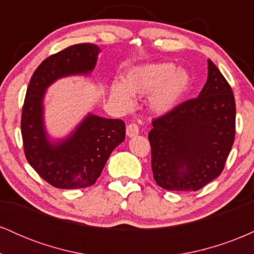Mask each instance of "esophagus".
<instances>
[{"label": "esophagus", "instance_id": "1", "mask_svg": "<svg viewBox=\"0 0 254 254\" xmlns=\"http://www.w3.org/2000/svg\"><path fill=\"white\" fill-rule=\"evenodd\" d=\"M139 133V129L136 124H129L127 127V137H135Z\"/></svg>", "mask_w": 254, "mask_h": 254}]
</instances>
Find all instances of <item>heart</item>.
Here are the masks:
<instances>
[{"instance_id": "obj_1", "label": "heart", "mask_w": 254, "mask_h": 254, "mask_svg": "<svg viewBox=\"0 0 254 254\" xmlns=\"http://www.w3.org/2000/svg\"><path fill=\"white\" fill-rule=\"evenodd\" d=\"M190 75L172 63H145L131 68L122 81H113L110 98L121 109L130 110L133 97L147 95V107L153 115L165 116L179 105L190 87Z\"/></svg>"}]
</instances>
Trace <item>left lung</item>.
I'll use <instances>...</instances> for the list:
<instances>
[{
    "label": "left lung",
    "mask_w": 254,
    "mask_h": 254,
    "mask_svg": "<svg viewBox=\"0 0 254 254\" xmlns=\"http://www.w3.org/2000/svg\"><path fill=\"white\" fill-rule=\"evenodd\" d=\"M151 170L160 188L197 191L222 172L235 136L232 88L208 60V80L196 99L153 122Z\"/></svg>",
    "instance_id": "8db88e82"
}]
</instances>
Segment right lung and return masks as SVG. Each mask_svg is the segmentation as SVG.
Instances as JSON below:
<instances>
[{
	"label": "right lung",
	"instance_id": "add662e5",
	"mask_svg": "<svg viewBox=\"0 0 254 254\" xmlns=\"http://www.w3.org/2000/svg\"><path fill=\"white\" fill-rule=\"evenodd\" d=\"M100 49L77 44L48 57L31 77L21 117V133L28 164L45 182L57 189L93 185L116 147L125 139V124L87 113L64 137H54L45 124V97L49 87L69 76H89Z\"/></svg>",
	"mask_w": 254,
	"mask_h": 254
}]
</instances>
